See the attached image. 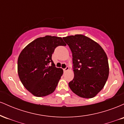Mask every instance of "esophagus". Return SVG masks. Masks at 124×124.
<instances>
[{
    "label": "esophagus",
    "instance_id": "obj_1",
    "mask_svg": "<svg viewBox=\"0 0 124 124\" xmlns=\"http://www.w3.org/2000/svg\"><path fill=\"white\" fill-rule=\"evenodd\" d=\"M69 67H68V66H67L66 68H65V69H63V71H64V72H66V71H68V70H69Z\"/></svg>",
    "mask_w": 124,
    "mask_h": 124
}]
</instances>
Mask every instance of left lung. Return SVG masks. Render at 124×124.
<instances>
[{"label":"left lung","mask_w":124,"mask_h":124,"mask_svg":"<svg viewBox=\"0 0 124 124\" xmlns=\"http://www.w3.org/2000/svg\"><path fill=\"white\" fill-rule=\"evenodd\" d=\"M72 53L74 78L71 90L86 99L95 97L103 89L109 75L106 52L97 42L82 34L63 38Z\"/></svg>","instance_id":"obj_1"}]
</instances>
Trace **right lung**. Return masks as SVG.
Wrapping results in <instances>:
<instances>
[{
    "mask_svg": "<svg viewBox=\"0 0 124 124\" xmlns=\"http://www.w3.org/2000/svg\"><path fill=\"white\" fill-rule=\"evenodd\" d=\"M66 45L61 37L46 35L34 39L21 51L17 61L18 75L32 95L41 97L55 91L63 71L55 67L52 55L56 46Z\"/></svg>",
    "mask_w": 124,
    "mask_h": 124,
    "instance_id": "right-lung-1",
    "label": "right lung"
}]
</instances>
